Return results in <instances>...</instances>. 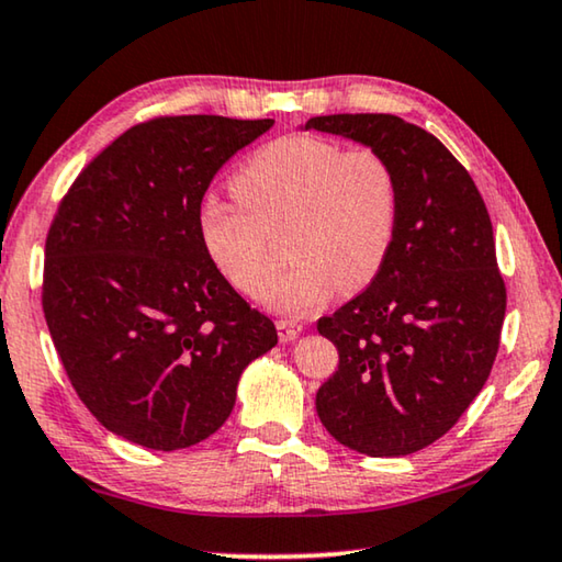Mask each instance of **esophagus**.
<instances>
[{
	"label": "esophagus",
	"mask_w": 562,
	"mask_h": 562,
	"mask_svg": "<svg viewBox=\"0 0 562 562\" xmlns=\"http://www.w3.org/2000/svg\"><path fill=\"white\" fill-rule=\"evenodd\" d=\"M302 333L300 323H292V319H278V335L280 342H292Z\"/></svg>",
	"instance_id": "1"
}]
</instances>
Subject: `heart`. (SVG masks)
Instances as JSON below:
<instances>
[{"mask_svg": "<svg viewBox=\"0 0 562 562\" xmlns=\"http://www.w3.org/2000/svg\"><path fill=\"white\" fill-rule=\"evenodd\" d=\"M238 200L210 194L200 204V237L225 280L262 297L273 271L269 229L289 222L285 251L295 256L267 291L288 315H305L333 284L355 292L375 280L395 243L400 184L375 149L319 137H282L247 159L235 177Z\"/></svg>", "mask_w": 562, "mask_h": 562, "instance_id": "obj_1", "label": "heart"}]
</instances>
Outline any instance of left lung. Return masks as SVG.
Segmentation results:
<instances>
[{
    "instance_id": "8db88e82",
    "label": "left lung",
    "mask_w": 562,
    "mask_h": 562,
    "mask_svg": "<svg viewBox=\"0 0 562 562\" xmlns=\"http://www.w3.org/2000/svg\"><path fill=\"white\" fill-rule=\"evenodd\" d=\"M302 130L360 142L397 175L400 217L385 265L368 290L317 319L340 364L315 407L345 448L409 456L460 420L493 370L505 282L487 207L450 149L395 114H327Z\"/></svg>"
}]
</instances>
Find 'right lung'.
I'll list each match as a JSON object with an SVG mask.
<instances>
[{"mask_svg": "<svg viewBox=\"0 0 562 562\" xmlns=\"http://www.w3.org/2000/svg\"><path fill=\"white\" fill-rule=\"evenodd\" d=\"M272 120L159 117L112 142L61 200L42 305L77 395L149 450L207 440L245 368L278 345L210 260L200 204L217 169Z\"/></svg>", "mask_w": 562, "mask_h": 562, "instance_id": "add662e5", "label": "right lung"}]
</instances>
